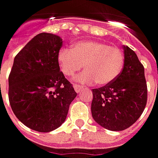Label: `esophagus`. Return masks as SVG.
<instances>
[{"label":"esophagus","mask_w":158,"mask_h":158,"mask_svg":"<svg viewBox=\"0 0 158 158\" xmlns=\"http://www.w3.org/2000/svg\"><path fill=\"white\" fill-rule=\"evenodd\" d=\"M73 88H74L75 92L76 93H80L82 90H83V86L82 85H77V84H73Z\"/></svg>","instance_id":"esophagus-1"}]
</instances>
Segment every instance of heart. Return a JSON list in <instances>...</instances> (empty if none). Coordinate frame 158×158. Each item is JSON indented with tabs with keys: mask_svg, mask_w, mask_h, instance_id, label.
I'll return each instance as SVG.
<instances>
[{
	"mask_svg": "<svg viewBox=\"0 0 158 158\" xmlns=\"http://www.w3.org/2000/svg\"><path fill=\"white\" fill-rule=\"evenodd\" d=\"M124 53L117 47L106 43L85 40L75 43L73 48H61L58 62L61 72L67 77L81 70L76 79L84 84L97 82L104 85L112 82L119 75L124 65Z\"/></svg>",
	"mask_w": 158,
	"mask_h": 158,
	"instance_id": "obj_1",
	"label": "heart"
}]
</instances>
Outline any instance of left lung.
Instances as JSON below:
<instances>
[{
    "label": "left lung",
    "instance_id": "1",
    "mask_svg": "<svg viewBox=\"0 0 158 158\" xmlns=\"http://www.w3.org/2000/svg\"><path fill=\"white\" fill-rule=\"evenodd\" d=\"M124 68L112 82L93 89L92 115L102 127L123 131L142 115L147 103L144 68L136 52L124 46Z\"/></svg>",
    "mask_w": 158,
    "mask_h": 158
}]
</instances>
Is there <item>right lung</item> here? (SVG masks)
<instances>
[{
  "instance_id": "1",
  "label": "right lung",
  "mask_w": 158,
  "mask_h": 158,
  "mask_svg": "<svg viewBox=\"0 0 158 158\" xmlns=\"http://www.w3.org/2000/svg\"><path fill=\"white\" fill-rule=\"evenodd\" d=\"M62 43L55 34H37L17 53L8 76V99L15 115L40 132L60 127L77 96L60 71Z\"/></svg>"
}]
</instances>
